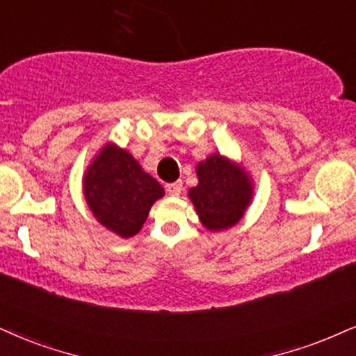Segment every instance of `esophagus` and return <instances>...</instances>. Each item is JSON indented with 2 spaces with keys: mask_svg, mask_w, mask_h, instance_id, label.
Masks as SVG:
<instances>
[{
  "mask_svg": "<svg viewBox=\"0 0 356 356\" xmlns=\"http://www.w3.org/2000/svg\"><path fill=\"white\" fill-rule=\"evenodd\" d=\"M165 192H168L169 195H172V197L181 195V192H182V184H181V182L168 184V186H165Z\"/></svg>",
  "mask_w": 356,
  "mask_h": 356,
  "instance_id": "esophagus-1",
  "label": "esophagus"
}]
</instances>
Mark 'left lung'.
I'll use <instances>...</instances> for the list:
<instances>
[{
    "label": "left lung",
    "mask_w": 356,
    "mask_h": 356,
    "mask_svg": "<svg viewBox=\"0 0 356 356\" xmlns=\"http://www.w3.org/2000/svg\"><path fill=\"white\" fill-rule=\"evenodd\" d=\"M199 184L188 188V199L209 232L235 227L253 200L254 186L241 164L220 152L197 164Z\"/></svg>",
    "instance_id": "1"
}]
</instances>
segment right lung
<instances>
[{"label":"right lung","mask_w":356,"mask_h":356,"mask_svg":"<svg viewBox=\"0 0 356 356\" xmlns=\"http://www.w3.org/2000/svg\"><path fill=\"white\" fill-rule=\"evenodd\" d=\"M83 197L97 222L120 238H131L145 225L164 187L141 168L133 154L106 143L87 165Z\"/></svg>","instance_id":"right-lung-1"}]
</instances>
